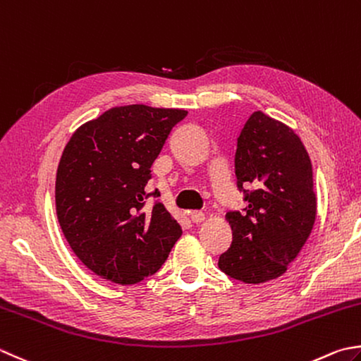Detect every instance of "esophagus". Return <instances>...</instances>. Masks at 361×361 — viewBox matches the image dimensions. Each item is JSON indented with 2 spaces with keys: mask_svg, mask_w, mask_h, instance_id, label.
I'll return each mask as SVG.
<instances>
[{
  "mask_svg": "<svg viewBox=\"0 0 361 361\" xmlns=\"http://www.w3.org/2000/svg\"><path fill=\"white\" fill-rule=\"evenodd\" d=\"M189 217L194 224H202L204 221V214L202 213V211H190Z\"/></svg>",
  "mask_w": 361,
  "mask_h": 361,
  "instance_id": "34e87169",
  "label": "esophagus"
}]
</instances>
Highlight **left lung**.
<instances>
[{
  "mask_svg": "<svg viewBox=\"0 0 361 361\" xmlns=\"http://www.w3.org/2000/svg\"><path fill=\"white\" fill-rule=\"evenodd\" d=\"M238 188L249 203L228 211L230 249L219 257L221 271L250 285L283 275L305 245L316 221L313 167L300 137L288 125L257 111L238 137Z\"/></svg>",
  "mask_w": 361,
  "mask_h": 361,
  "instance_id": "obj_1",
  "label": "left lung"
}]
</instances>
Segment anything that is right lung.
<instances>
[{
  "instance_id": "add662e5",
  "label": "right lung",
  "mask_w": 361,
  "mask_h": 361,
  "mask_svg": "<svg viewBox=\"0 0 361 361\" xmlns=\"http://www.w3.org/2000/svg\"><path fill=\"white\" fill-rule=\"evenodd\" d=\"M186 116L185 109L116 106L81 125L63 148L56 214L70 249L98 277L139 283L164 264L181 236L159 200L144 204L153 161Z\"/></svg>"
}]
</instances>
